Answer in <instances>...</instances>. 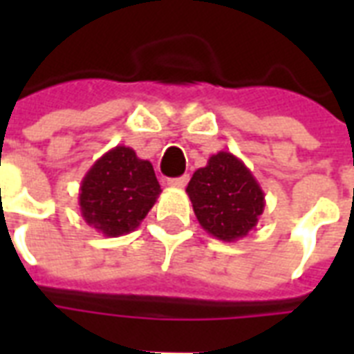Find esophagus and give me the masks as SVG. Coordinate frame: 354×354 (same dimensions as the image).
Wrapping results in <instances>:
<instances>
[{"mask_svg": "<svg viewBox=\"0 0 354 354\" xmlns=\"http://www.w3.org/2000/svg\"><path fill=\"white\" fill-rule=\"evenodd\" d=\"M189 182V176H180V178H169L167 180V185L169 187H174V189H183L187 185Z\"/></svg>", "mask_w": 354, "mask_h": 354, "instance_id": "esophagus-1", "label": "esophagus"}]
</instances>
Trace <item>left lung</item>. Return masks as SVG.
<instances>
[{
    "label": "left lung",
    "instance_id": "8db88e82",
    "mask_svg": "<svg viewBox=\"0 0 354 354\" xmlns=\"http://www.w3.org/2000/svg\"><path fill=\"white\" fill-rule=\"evenodd\" d=\"M187 194L200 226L218 241L235 242L257 226L264 191L235 154L221 150L194 171Z\"/></svg>",
    "mask_w": 354,
    "mask_h": 354
}]
</instances>
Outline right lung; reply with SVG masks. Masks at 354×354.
<instances>
[{"label": "right lung", "mask_w": 354, "mask_h": 354, "mask_svg": "<svg viewBox=\"0 0 354 354\" xmlns=\"http://www.w3.org/2000/svg\"><path fill=\"white\" fill-rule=\"evenodd\" d=\"M161 187L149 160L118 145L99 158L82 178L79 189L80 215L104 236L133 232L149 215Z\"/></svg>", "instance_id": "1"}]
</instances>
